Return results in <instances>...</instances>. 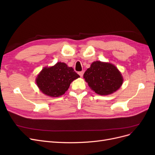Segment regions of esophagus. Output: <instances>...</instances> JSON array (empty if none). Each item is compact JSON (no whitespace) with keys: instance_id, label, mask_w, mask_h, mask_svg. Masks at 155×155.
Wrapping results in <instances>:
<instances>
[{"instance_id":"34e87169","label":"esophagus","mask_w":155,"mask_h":155,"mask_svg":"<svg viewBox=\"0 0 155 155\" xmlns=\"http://www.w3.org/2000/svg\"><path fill=\"white\" fill-rule=\"evenodd\" d=\"M79 76H80L81 77H82L83 76V74H84V71H81V72H79Z\"/></svg>"}]
</instances>
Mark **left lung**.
Instances as JSON below:
<instances>
[{
  "label": "left lung",
  "instance_id": "8db88e82",
  "mask_svg": "<svg viewBox=\"0 0 155 155\" xmlns=\"http://www.w3.org/2000/svg\"><path fill=\"white\" fill-rule=\"evenodd\" d=\"M88 86L100 95H108L122 85L123 78L114 65L101 61L93 62L83 74Z\"/></svg>",
  "mask_w": 155,
  "mask_h": 155
}]
</instances>
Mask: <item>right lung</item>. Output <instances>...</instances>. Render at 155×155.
Returning <instances> with one entry per match:
<instances>
[{
  "instance_id": "add662e5",
  "label": "right lung",
  "mask_w": 155,
  "mask_h": 155,
  "mask_svg": "<svg viewBox=\"0 0 155 155\" xmlns=\"http://www.w3.org/2000/svg\"><path fill=\"white\" fill-rule=\"evenodd\" d=\"M79 77L72 67L58 62L51 67H45L37 76L36 83L41 91L51 97L64 94L70 83Z\"/></svg>"
}]
</instances>
